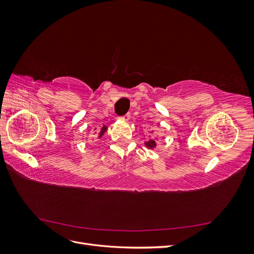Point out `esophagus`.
<instances>
[{
    "label": "esophagus",
    "instance_id": "34e87169",
    "mask_svg": "<svg viewBox=\"0 0 254 254\" xmlns=\"http://www.w3.org/2000/svg\"><path fill=\"white\" fill-rule=\"evenodd\" d=\"M120 120H122V121H125V122L129 121V120H130V114H129V113H127V114H125V115H123V117H121V118H120Z\"/></svg>",
    "mask_w": 254,
    "mask_h": 254
}]
</instances>
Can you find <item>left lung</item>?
<instances>
[{"label":"left lung","mask_w":254,"mask_h":254,"mask_svg":"<svg viewBox=\"0 0 254 254\" xmlns=\"http://www.w3.org/2000/svg\"><path fill=\"white\" fill-rule=\"evenodd\" d=\"M145 145H146V147L153 149L157 146V143H156V140H149L147 142H145Z\"/></svg>","instance_id":"1"}]
</instances>
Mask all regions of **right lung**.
I'll list each match as a JSON object with an SVG mask.
<instances>
[{
	"label": "right lung",
	"mask_w": 254,
	"mask_h": 254,
	"mask_svg": "<svg viewBox=\"0 0 254 254\" xmlns=\"http://www.w3.org/2000/svg\"><path fill=\"white\" fill-rule=\"evenodd\" d=\"M107 129H108V127L105 126V125H104L101 129H98V130H99V132H98V139H99V137H102V136L105 134V132L107 131ZM95 130H96V132L98 131V130H97L96 128H95ZM96 132H95V133H96Z\"/></svg>",
	"instance_id": "add662e5"
}]
</instances>
